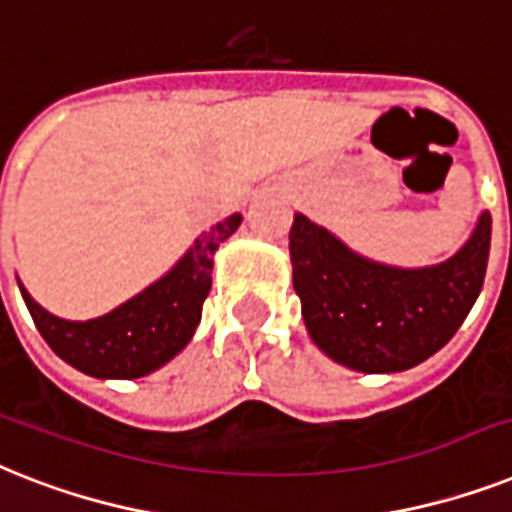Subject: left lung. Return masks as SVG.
<instances>
[{
	"mask_svg": "<svg viewBox=\"0 0 512 512\" xmlns=\"http://www.w3.org/2000/svg\"><path fill=\"white\" fill-rule=\"evenodd\" d=\"M492 215L439 265L397 268L352 252L342 239L294 215L289 231L294 292L307 334L331 360L363 373H397L450 342L484 286Z\"/></svg>",
	"mask_w": 512,
	"mask_h": 512,
	"instance_id": "1",
	"label": "left lung"
}]
</instances>
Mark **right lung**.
<instances>
[{"label": "right lung", "instance_id": "right-lung-1", "mask_svg": "<svg viewBox=\"0 0 512 512\" xmlns=\"http://www.w3.org/2000/svg\"><path fill=\"white\" fill-rule=\"evenodd\" d=\"M242 223L236 213L213 226L173 268L144 292L91 321H65L20 284L28 313L44 342L65 363L94 378H139L184 350L213 286V255Z\"/></svg>", "mask_w": 512, "mask_h": 512}]
</instances>
